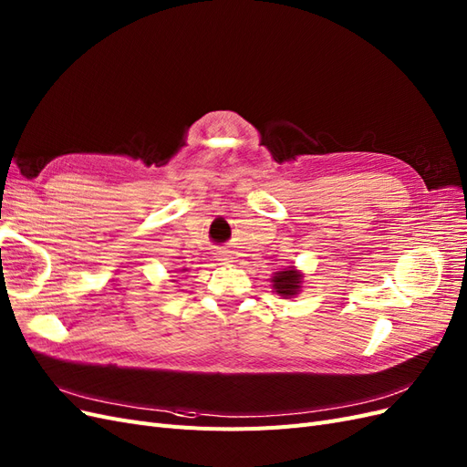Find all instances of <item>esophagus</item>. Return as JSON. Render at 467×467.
Segmentation results:
<instances>
[{"label":"esophagus","mask_w":467,"mask_h":467,"mask_svg":"<svg viewBox=\"0 0 467 467\" xmlns=\"http://www.w3.org/2000/svg\"><path fill=\"white\" fill-rule=\"evenodd\" d=\"M219 260H221V262H231V254H229V252H221V254H219Z\"/></svg>","instance_id":"34e87169"}]
</instances>
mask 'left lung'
<instances>
[{"label":"left lung","mask_w":467,"mask_h":467,"mask_svg":"<svg viewBox=\"0 0 467 467\" xmlns=\"http://www.w3.org/2000/svg\"><path fill=\"white\" fill-rule=\"evenodd\" d=\"M300 279H303V275L295 272V269L291 267V269H285V272H277L272 281H274V289L277 295L295 296L300 289Z\"/></svg>","instance_id":"1"}]
</instances>
